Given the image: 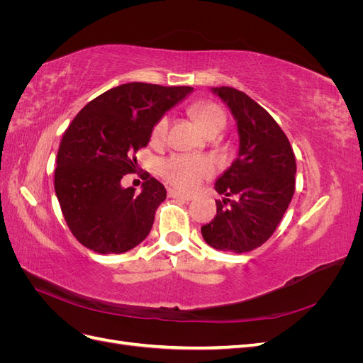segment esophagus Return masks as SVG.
<instances>
[{
  "mask_svg": "<svg viewBox=\"0 0 363 363\" xmlns=\"http://www.w3.org/2000/svg\"><path fill=\"white\" fill-rule=\"evenodd\" d=\"M168 196H169V199H177V200H182V201H191V200H192L191 195L180 194V192L174 191V189H169V191H168Z\"/></svg>",
  "mask_w": 363,
  "mask_h": 363,
  "instance_id": "34e87169",
  "label": "esophagus"
}]
</instances>
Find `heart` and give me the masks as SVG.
<instances>
[{
	"label": "heart",
	"mask_w": 363,
	"mask_h": 363,
	"mask_svg": "<svg viewBox=\"0 0 363 363\" xmlns=\"http://www.w3.org/2000/svg\"><path fill=\"white\" fill-rule=\"evenodd\" d=\"M189 112L207 135H218L227 124L225 111L213 101H196L189 107ZM168 128L169 118L167 115L157 119L151 128V144L156 147L163 145L168 139ZM213 171L215 168L212 160L188 155L171 156L160 164L162 177L174 188L184 192L195 191L204 179L211 177Z\"/></svg>",
	"instance_id": "b5f03b06"
}]
</instances>
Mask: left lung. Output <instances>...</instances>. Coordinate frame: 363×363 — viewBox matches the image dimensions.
<instances>
[{
    "instance_id": "obj_1",
    "label": "left lung",
    "mask_w": 363,
    "mask_h": 363,
    "mask_svg": "<svg viewBox=\"0 0 363 363\" xmlns=\"http://www.w3.org/2000/svg\"><path fill=\"white\" fill-rule=\"evenodd\" d=\"M232 111L239 155L215 183L224 195L216 215L201 227L206 242L221 251L247 252L276 232L294 196L296 163L288 136L265 108L233 87L212 89Z\"/></svg>"
}]
</instances>
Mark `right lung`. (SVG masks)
Instances as JSON below:
<instances>
[{
  "instance_id": "1",
  "label": "right lung",
  "mask_w": 363,
  "mask_h": 363,
  "mask_svg": "<svg viewBox=\"0 0 363 363\" xmlns=\"http://www.w3.org/2000/svg\"><path fill=\"white\" fill-rule=\"evenodd\" d=\"M192 91L191 86L121 84L87 103L65 130L54 189L82 245L119 255L148 236L167 199L164 186L148 177L138 194L124 189L121 179L136 171V152L148 145L156 121Z\"/></svg>"
}]
</instances>
